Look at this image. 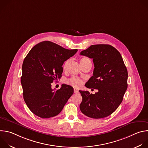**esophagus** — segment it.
Listing matches in <instances>:
<instances>
[{
    "label": "esophagus",
    "mask_w": 148,
    "mask_h": 148,
    "mask_svg": "<svg viewBox=\"0 0 148 148\" xmlns=\"http://www.w3.org/2000/svg\"><path fill=\"white\" fill-rule=\"evenodd\" d=\"M74 93H78V90H77L76 88H74Z\"/></svg>",
    "instance_id": "obj_1"
}]
</instances>
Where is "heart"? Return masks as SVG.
<instances>
[{
	"instance_id": "b5f03b06",
	"label": "heart",
	"mask_w": 148,
	"mask_h": 148,
	"mask_svg": "<svg viewBox=\"0 0 148 148\" xmlns=\"http://www.w3.org/2000/svg\"><path fill=\"white\" fill-rule=\"evenodd\" d=\"M88 61H90V60L88 58H86V57H82L79 60V62H80V64L81 66H82L84 64H86V63H87ZM69 62H70V60H67L64 62V65H63V69L66 70V69L69 65ZM67 83L69 84H70V85L73 86L74 87L78 88V87H81L82 84V79H81L80 78H79L78 77H73L67 81Z\"/></svg>"
}]
</instances>
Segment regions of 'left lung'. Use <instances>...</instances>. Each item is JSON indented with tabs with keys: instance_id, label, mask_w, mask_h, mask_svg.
Returning a JSON list of instances; mask_svg holds the SVG:
<instances>
[{
	"instance_id": "1",
	"label": "left lung",
	"mask_w": 148,
	"mask_h": 148,
	"mask_svg": "<svg viewBox=\"0 0 148 148\" xmlns=\"http://www.w3.org/2000/svg\"><path fill=\"white\" fill-rule=\"evenodd\" d=\"M80 55L93 59V75L85 86L98 91L94 94L79 91L82 98L80 110L92 118L107 117L118 108L128 87V71L122 57L109 45H92Z\"/></svg>"
}]
</instances>
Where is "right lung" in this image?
I'll use <instances>...</instances> for the list:
<instances>
[{
	"mask_svg": "<svg viewBox=\"0 0 148 148\" xmlns=\"http://www.w3.org/2000/svg\"><path fill=\"white\" fill-rule=\"evenodd\" d=\"M77 51L44 41L34 46L25 57L21 77L23 98L36 115L42 118L57 115L73 94L71 86L62 84L55 90L51 83L61 77L63 63Z\"/></svg>",
	"mask_w": 148,
	"mask_h": 148,
	"instance_id": "right-lung-1",
	"label": "right lung"
}]
</instances>
